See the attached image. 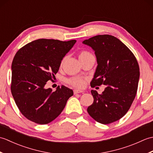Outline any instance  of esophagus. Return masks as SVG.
<instances>
[{
    "label": "esophagus",
    "instance_id": "esophagus-1",
    "mask_svg": "<svg viewBox=\"0 0 153 153\" xmlns=\"http://www.w3.org/2000/svg\"><path fill=\"white\" fill-rule=\"evenodd\" d=\"M83 93L82 91H80L78 89H74V94H77V93Z\"/></svg>",
    "mask_w": 153,
    "mask_h": 153
}]
</instances>
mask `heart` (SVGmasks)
Masks as SVG:
<instances>
[{
    "label": "heart",
    "instance_id": "heart-1",
    "mask_svg": "<svg viewBox=\"0 0 153 153\" xmlns=\"http://www.w3.org/2000/svg\"><path fill=\"white\" fill-rule=\"evenodd\" d=\"M90 56H93L92 54L90 52L87 51H82L80 52L79 55V59H81V58H85V57ZM65 59H66V57H64L62 58V60L60 62V67L63 66ZM67 82H68V83H69L70 85L75 87H77V88H83V87L85 86V79L81 77H70V78H69L67 80Z\"/></svg>",
    "mask_w": 153,
    "mask_h": 153
}]
</instances>
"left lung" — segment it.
I'll list each match as a JSON object with an SVG mask.
<instances>
[{
    "instance_id": "obj_1",
    "label": "left lung",
    "mask_w": 153,
    "mask_h": 153,
    "mask_svg": "<svg viewBox=\"0 0 153 153\" xmlns=\"http://www.w3.org/2000/svg\"><path fill=\"white\" fill-rule=\"evenodd\" d=\"M83 43L95 51L98 64L91 86H106L101 94L91 90L94 101L87 112L97 122L108 124L122 118L134 101L139 79L137 60L128 47L112 35H96Z\"/></svg>"
}]
</instances>
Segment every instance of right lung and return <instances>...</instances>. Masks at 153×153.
<instances>
[{
	"instance_id": "right-lung-1",
	"label": "right lung",
	"mask_w": 153,
	"mask_h": 153,
	"mask_svg": "<svg viewBox=\"0 0 153 153\" xmlns=\"http://www.w3.org/2000/svg\"><path fill=\"white\" fill-rule=\"evenodd\" d=\"M40 39L18 51L12 64L11 92L19 111L30 121L47 124L56 118L74 95L67 87L53 91L45 87L53 81L62 59L76 43Z\"/></svg>"
}]
</instances>
